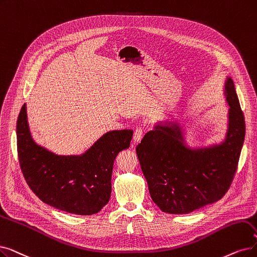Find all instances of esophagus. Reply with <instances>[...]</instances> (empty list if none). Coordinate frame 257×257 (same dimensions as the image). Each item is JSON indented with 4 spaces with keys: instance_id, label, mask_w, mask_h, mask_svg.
<instances>
[{
    "instance_id": "34e87169",
    "label": "esophagus",
    "mask_w": 257,
    "mask_h": 257,
    "mask_svg": "<svg viewBox=\"0 0 257 257\" xmlns=\"http://www.w3.org/2000/svg\"><path fill=\"white\" fill-rule=\"evenodd\" d=\"M143 135H144V129L142 127H138L135 130V136H133V141H135V143H140L143 138Z\"/></svg>"
}]
</instances>
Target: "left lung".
Instances as JSON below:
<instances>
[{
	"label": "left lung",
	"instance_id": "left-lung-1",
	"mask_svg": "<svg viewBox=\"0 0 257 257\" xmlns=\"http://www.w3.org/2000/svg\"><path fill=\"white\" fill-rule=\"evenodd\" d=\"M225 94L229 127L225 142L211 148H188L181 128L156 126L137 147L153 202L166 213L187 214L224 196L237 170L244 141V116L231 77Z\"/></svg>",
	"mask_w": 257,
	"mask_h": 257
}]
</instances>
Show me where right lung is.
I'll return each mask as SVG.
<instances>
[{
    "label": "right lung",
    "instance_id": "right-lung-1",
    "mask_svg": "<svg viewBox=\"0 0 257 257\" xmlns=\"http://www.w3.org/2000/svg\"><path fill=\"white\" fill-rule=\"evenodd\" d=\"M132 136L133 130L110 131L83 155H57L33 142L24 105L17 121L21 170L42 202L68 213L92 215L109 202L114 160L129 148Z\"/></svg>",
    "mask_w": 257,
    "mask_h": 257
}]
</instances>
